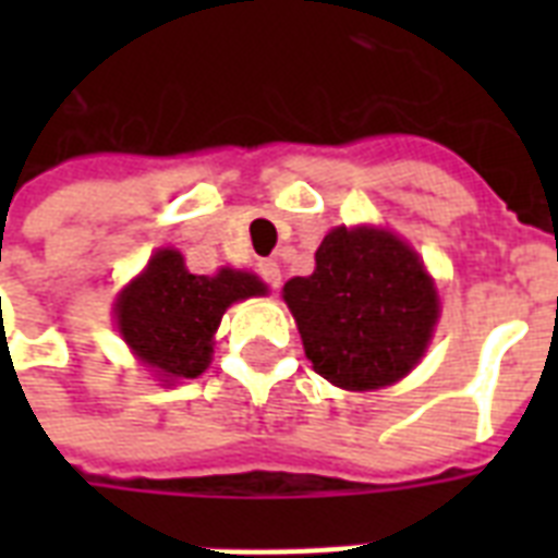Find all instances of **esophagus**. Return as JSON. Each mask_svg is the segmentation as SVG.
I'll return each mask as SVG.
<instances>
[{"instance_id":"1","label":"esophagus","mask_w":558,"mask_h":558,"mask_svg":"<svg viewBox=\"0 0 558 558\" xmlns=\"http://www.w3.org/2000/svg\"><path fill=\"white\" fill-rule=\"evenodd\" d=\"M257 275L266 287L278 289L280 287V266L275 260H260L257 263Z\"/></svg>"}]
</instances>
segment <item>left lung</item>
<instances>
[{
    "instance_id": "8db88e82",
    "label": "left lung",
    "mask_w": 558,
    "mask_h": 558,
    "mask_svg": "<svg viewBox=\"0 0 558 558\" xmlns=\"http://www.w3.org/2000/svg\"><path fill=\"white\" fill-rule=\"evenodd\" d=\"M315 373L348 390L402 379L437 324V292L402 240L373 228H336L310 278L283 287Z\"/></svg>"
}]
</instances>
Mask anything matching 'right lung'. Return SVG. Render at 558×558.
<instances>
[{"instance_id": "obj_1", "label": "right lung", "mask_w": 558, "mask_h": 558, "mask_svg": "<svg viewBox=\"0 0 558 558\" xmlns=\"http://www.w3.org/2000/svg\"><path fill=\"white\" fill-rule=\"evenodd\" d=\"M248 271L191 275L179 252H159L118 298V327L126 344L168 379H196L210 362V339L234 301L260 295Z\"/></svg>"}]
</instances>
